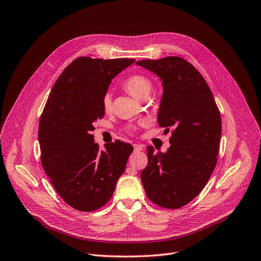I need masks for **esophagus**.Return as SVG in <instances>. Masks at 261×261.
Returning a JSON list of instances; mask_svg holds the SVG:
<instances>
[{
	"mask_svg": "<svg viewBox=\"0 0 261 261\" xmlns=\"http://www.w3.org/2000/svg\"><path fill=\"white\" fill-rule=\"evenodd\" d=\"M133 147H134V151H142L143 150V146L140 144H134Z\"/></svg>",
	"mask_w": 261,
	"mask_h": 261,
	"instance_id": "34e87169",
	"label": "esophagus"
}]
</instances>
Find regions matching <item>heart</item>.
<instances>
[{
	"mask_svg": "<svg viewBox=\"0 0 261 261\" xmlns=\"http://www.w3.org/2000/svg\"><path fill=\"white\" fill-rule=\"evenodd\" d=\"M123 87L126 88L127 92H129L133 97L143 100L146 97H149L152 89V83L149 80V77H147L144 74H133L124 81ZM102 107L106 111L111 110L112 95L110 93H107L103 96Z\"/></svg>",
	"mask_w": 261,
	"mask_h": 261,
	"instance_id": "b5f03b06",
	"label": "heart"
}]
</instances>
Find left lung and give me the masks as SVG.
Returning <instances> with one entry per match:
<instances>
[{"mask_svg": "<svg viewBox=\"0 0 261 261\" xmlns=\"http://www.w3.org/2000/svg\"><path fill=\"white\" fill-rule=\"evenodd\" d=\"M137 65L162 80L158 122L166 131L173 128L166 152L155 153L152 146L147 147L148 164L141 174L142 184L155 205L178 209L200 193L217 165L220 111L205 79L186 60L167 56Z\"/></svg>", "mask_w": 261, "mask_h": 261, "instance_id": "1", "label": "left lung"}]
</instances>
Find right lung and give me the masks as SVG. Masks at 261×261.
Returning a JSON list of instances; mask_svg holds the SVG:
<instances>
[{
    "label": "right lung",
    "instance_id": "add662e5",
    "mask_svg": "<svg viewBox=\"0 0 261 261\" xmlns=\"http://www.w3.org/2000/svg\"><path fill=\"white\" fill-rule=\"evenodd\" d=\"M135 62L82 56L55 82L39 120L38 140L44 172L64 201L94 211L110 200L133 147L120 141L99 150L94 122L105 116L102 98L112 79Z\"/></svg>",
    "mask_w": 261,
    "mask_h": 261
}]
</instances>
